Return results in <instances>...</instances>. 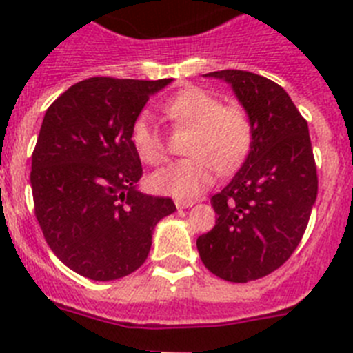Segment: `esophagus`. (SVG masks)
<instances>
[{"mask_svg": "<svg viewBox=\"0 0 353 353\" xmlns=\"http://www.w3.org/2000/svg\"><path fill=\"white\" fill-rule=\"evenodd\" d=\"M174 205H176V208H189L194 205V201L192 199H174Z\"/></svg>", "mask_w": 353, "mask_h": 353, "instance_id": "34e87169", "label": "esophagus"}]
</instances>
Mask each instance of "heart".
Masks as SVG:
<instances>
[{
    "label": "heart",
    "mask_w": 353,
    "mask_h": 353,
    "mask_svg": "<svg viewBox=\"0 0 353 353\" xmlns=\"http://www.w3.org/2000/svg\"><path fill=\"white\" fill-rule=\"evenodd\" d=\"M176 127H192L185 154L191 157L170 162L150 176L159 194L194 198L212 185L217 170L230 173L251 150L254 129L240 104H223L219 97L199 86H189L161 104ZM130 143L138 157L150 166L166 159V138L148 111H141L130 127Z\"/></svg>",
    "instance_id": "b5f03b06"
}]
</instances>
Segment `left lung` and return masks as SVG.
I'll use <instances>...</instances> for the list:
<instances>
[{
    "instance_id": "left-lung-1",
    "label": "left lung",
    "mask_w": 353,
    "mask_h": 353,
    "mask_svg": "<svg viewBox=\"0 0 353 353\" xmlns=\"http://www.w3.org/2000/svg\"><path fill=\"white\" fill-rule=\"evenodd\" d=\"M208 77L232 84L254 129L251 150L233 180L212 196L215 226L198 236L212 274L248 283L279 269L297 249L318 194L307 121L274 81L245 70Z\"/></svg>"
}]
</instances>
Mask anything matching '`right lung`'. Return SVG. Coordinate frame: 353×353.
I'll return each instance as SVG.
<instances>
[{
  "instance_id": "1",
  "label": "right lung",
  "mask_w": 353,
  "mask_h": 353,
  "mask_svg": "<svg viewBox=\"0 0 353 353\" xmlns=\"http://www.w3.org/2000/svg\"><path fill=\"white\" fill-rule=\"evenodd\" d=\"M171 79L90 77L46 111L31 155V191L43 239L68 269L113 281L145 263L173 199L136 189L143 174L130 127Z\"/></svg>"
}]
</instances>
